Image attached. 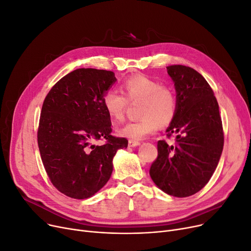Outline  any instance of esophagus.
<instances>
[{
    "label": "esophagus",
    "instance_id": "34e87169",
    "mask_svg": "<svg viewBox=\"0 0 251 251\" xmlns=\"http://www.w3.org/2000/svg\"><path fill=\"white\" fill-rule=\"evenodd\" d=\"M140 145V143L139 141H136V140H131L130 139L129 141H128V146L130 147V148H134V147H137V146H139Z\"/></svg>",
    "mask_w": 251,
    "mask_h": 251
}]
</instances>
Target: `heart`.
<instances>
[{
  "label": "heart",
  "mask_w": 251,
  "mask_h": 251,
  "mask_svg": "<svg viewBox=\"0 0 251 251\" xmlns=\"http://www.w3.org/2000/svg\"><path fill=\"white\" fill-rule=\"evenodd\" d=\"M125 94L116 89H108L102 96V106L105 113L114 121H122L128 100L141 101L139 119L129 122L118 129V134L131 140L144 139L154 134L159 126H167L177 112V99L174 91L162 86L157 80L145 75H134L123 82Z\"/></svg>",
  "instance_id": "b5f03b06"
}]
</instances>
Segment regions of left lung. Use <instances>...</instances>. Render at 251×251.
Returning <instances> with one entry per match:
<instances>
[{"label":"left lung","instance_id":"obj_1","mask_svg":"<svg viewBox=\"0 0 251 251\" xmlns=\"http://www.w3.org/2000/svg\"><path fill=\"white\" fill-rule=\"evenodd\" d=\"M177 112L166 132L176 134V145L158 141V157L150 169L156 186L174 197L199 192L209 181L224 148L219 103L203 75L186 65H170Z\"/></svg>","mask_w":251,"mask_h":251}]
</instances>
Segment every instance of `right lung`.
Here are the masks:
<instances>
[{"label": "right lung", "mask_w": 251, "mask_h": 251, "mask_svg": "<svg viewBox=\"0 0 251 251\" xmlns=\"http://www.w3.org/2000/svg\"><path fill=\"white\" fill-rule=\"evenodd\" d=\"M117 81L114 72L78 69L47 94L41 111L38 145L49 179L60 193L87 199L110 179L113 159L128 146L111 134V118L102 96ZM104 139L101 146L96 140Z\"/></svg>", "instance_id": "1"}]
</instances>
